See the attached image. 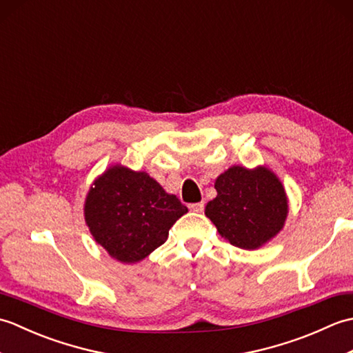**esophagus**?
<instances>
[{"mask_svg": "<svg viewBox=\"0 0 353 353\" xmlns=\"http://www.w3.org/2000/svg\"><path fill=\"white\" fill-rule=\"evenodd\" d=\"M190 209H191L192 212H203L205 201H199V203H192V205H190Z\"/></svg>", "mask_w": 353, "mask_h": 353, "instance_id": "1", "label": "esophagus"}]
</instances>
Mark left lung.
Listing matches in <instances>:
<instances>
[{"label": "left lung", "instance_id": "8db88e82", "mask_svg": "<svg viewBox=\"0 0 353 353\" xmlns=\"http://www.w3.org/2000/svg\"><path fill=\"white\" fill-rule=\"evenodd\" d=\"M216 197L205 208L219 234L244 250H256L283 229L288 197L281 179L265 165H234L215 179Z\"/></svg>", "mask_w": 353, "mask_h": 353}]
</instances>
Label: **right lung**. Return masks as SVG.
Returning a JSON list of instances; mask_svg holds the SVG:
<instances>
[{"label":"right lung","mask_w":353,"mask_h":353,"mask_svg":"<svg viewBox=\"0 0 353 353\" xmlns=\"http://www.w3.org/2000/svg\"><path fill=\"white\" fill-rule=\"evenodd\" d=\"M83 212L97 244L123 264H137L167 241L188 208L148 172L115 163L92 182Z\"/></svg>","instance_id":"1"}]
</instances>
